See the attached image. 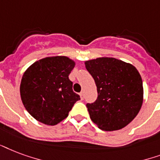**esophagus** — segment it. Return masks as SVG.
<instances>
[{
	"instance_id": "esophagus-1",
	"label": "esophagus",
	"mask_w": 160,
	"mask_h": 160,
	"mask_svg": "<svg viewBox=\"0 0 160 160\" xmlns=\"http://www.w3.org/2000/svg\"><path fill=\"white\" fill-rule=\"evenodd\" d=\"M79 95H80V98H81V99L82 100L84 98V93L83 92H81L80 93H79Z\"/></svg>"
}]
</instances>
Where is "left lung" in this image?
Segmentation results:
<instances>
[{"mask_svg":"<svg viewBox=\"0 0 160 160\" xmlns=\"http://www.w3.org/2000/svg\"><path fill=\"white\" fill-rule=\"evenodd\" d=\"M85 66L98 91L96 101L86 105L92 121L104 131L127 126L143 103V82L138 70L113 58L87 61Z\"/></svg>","mask_w":160,"mask_h":160,"instance_id":"left-lung-1","label":"left lung"}]
</instances>
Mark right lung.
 <instances>
[{
    "label": "right lung",
    "mask_w": 160,
    "mask_h": 160,
    "mask_svg": "<svg viewBox=\"0 0 160 160\" xmlns=\"http://www.w3.org/2000/svg\"><path fill=\"white\" fill-rule=\"evenodd\" d=\"M75 62L63 56L37 61L22 76L20 92L24 107L35 119L56 125L65 119L80 99L72 90L69 74Z\"/></svg>",
    "instance_id": "1"
}]
</instances>
